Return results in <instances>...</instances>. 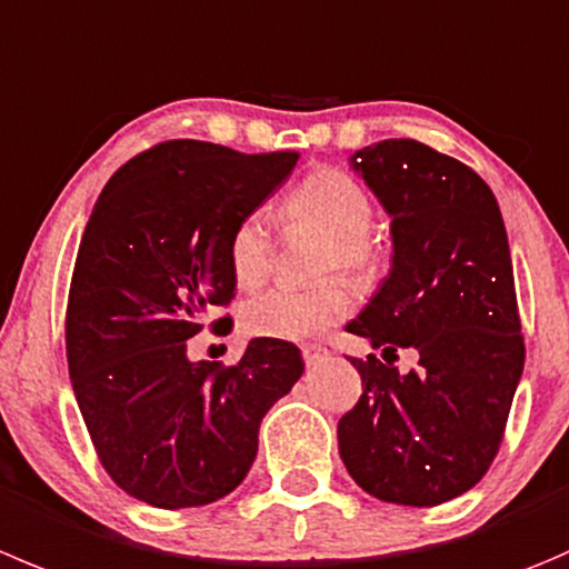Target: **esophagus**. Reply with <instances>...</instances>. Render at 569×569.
<instances>
[{"label": "esophagus", "instance_id": "1", "mask_svg": "<svg viewBox=\"0 0 569 569\" xmlns=\"http://www.w3.org/2000/svg\"><path fill=\"white\" fill-rule=\"evenodd\" d=\"M322 358H328V350L319 345H306L302 347V361L308 363V367H313V363H319Z\"/></svg>", "mask_w": 569, "mask_h": 569}]
</instances>
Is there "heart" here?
Here are the masks:
<instances>
[{
    "mask_svg": "<svg viewBox=\"0 0 569 569\" xmlns=\"http://www.w3.org/2000/svg\"><path fill=\"white\" fill-rule=\"evenodd\" d=\"M283 217L325 236L319 272H341L363 280L380 267V250L369 236L372 197L352 174L341 169H317L306 174L283 200ZM228 263L239 289H256L272 267V236L267 211H250L228 236ZM352 311L345 280L328 278L311 289H269L241 308V328L258 339L302 341L341 322Z\"/></svg>",
    "mask_w": 569,
    "mask_h": 569,
    "instance_id": "b5f03b06",
    "label": "heart"
}]
</instances>
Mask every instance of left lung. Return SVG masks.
<instances>
[{
    "label": "left lung",
    "instance_id": "obj_1",
    "mask_svg": "<svg viewBox=\"0 0 569 569\" xmlns=\"http://www.w3.org/2000/svg\"><path fill=\"white\" fill-rule=\"evenodd\" d=\"M391 219V269L347 330L419 363L350 358L361 397L339 419L352 481L439 506L487 476L526 361L509 236L492 189L456 158L386 138L350 158Z\"/></svg>",
    "mask_w": 569,
    "mask_h": 569
}]
</instances>
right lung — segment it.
I'll list each match as a JSON object with an SVG mask.
<instances>
[{"instance_id":"1","label":"right lung","mask_w":569,"mask_h":569,"mask_svg":"<svg viewBox=\"0 0 569 569\" xmlns=\"http://www.w3.org/2000/svg\"><path fill=\"white\" fill-rule=\"evenodd\" d=\"M295 167L297 152L163 141L108 180L88 219L66 308L71 386L108 476L156 509L233 492L261 419L306 369L274 339H252L236 367L189 358L202 319L236 297L230 230Z\"/></svg>"}]
</instances>
